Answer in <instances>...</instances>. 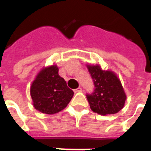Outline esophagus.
<instances>
[{"label": "esophagus", "mask_w": 151, "mask_h": 151, "mask_svg": "<svg viewBox=\"0 0 151 151\" xmlns=\"http://www.w3.org/2000/svg\"><path fill=\"white\" fill-rule=\"evenodd\" d=\"M82 91V87H78V88L74 90V92H75V93H77V92H81Z\"/></svg>", "instance_id": "obj_1"}]
</instances>
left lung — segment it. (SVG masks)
<instances>
[{"label":"left lung","mask_w":151,"mask_h":151,"mask_svg":"<svg viewBox=\"0 0 151 151\" xmlns=\"http://www.w3.org/2000/svg\"><path fill=\"white\" fill-rule=\"evenodd\" d=\"M95 90L86 94L91 109L99 115L115 114L123 108L126 99L120 79L112 71L103 70L99 65H88Z\"/></svg>","instance_id":"1"}]
</instances>
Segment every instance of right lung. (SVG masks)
Instances as JSON below:
<instances>
[{
  "label": "right lung",
  "mask_w": 151,
  "mask_h": 151,
  "mask_svg": "<svg viewBox=\"0 0 151 151\" xmlns=\"http://www.w3.org/2000/svg\"><path fill=\"white\" fill-rule=\"evenodd\" d=\"M56 65L40 70L31 86V96L35 108L45 114L59 112L69 104L73 91L58 73Z\"/></svg>",
  "instance_id": "1"
}]
</instances>
